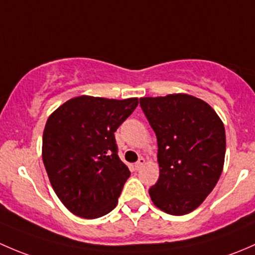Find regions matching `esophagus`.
I'll return each mask as SVG.
<instances>
[{
    "label": "esophagus",
    "mask_w": 255,
    "mask_h": 255,
    "mask_svg": "<svg viewBox=\"0 0 255 255\" xmlns=\"http://www.w3.org/2000/svg\"><path fill=\"white\" fill-rule=\"evenodd\" d=\"M145 163H146V159L143 158V157H141V158L138 159V161L136 162V163H135V169H136V170H138V169H140V168L142 167L143 164H145Z\"/></svg>",
    "instance_id": "obj_1"
}]
</instances>
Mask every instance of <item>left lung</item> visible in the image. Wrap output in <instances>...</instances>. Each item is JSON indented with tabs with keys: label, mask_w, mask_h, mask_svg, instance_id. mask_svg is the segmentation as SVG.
Wrapping results in <instances>:
<instances>
[{
	"label": "left lung",
	"mask_w": 255,
	"mask_h": 255,
	"mask_svg": "<svg viewBox=\"0 0 255 255\" xmlns=\"http://www.w3.org/2000/svg\"><path fill=\"white\" fill-rule=\"evenodd\" d=\"M158 145L159 178L148 193L159 210L174 216L203 204L224 169L222 120L201 99L185 93L140 98Z\"/></svg>",
	"instance_id": "8db88e82"
}]
</instances>
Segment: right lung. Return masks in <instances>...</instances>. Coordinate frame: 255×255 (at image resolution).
<instances>
[{"label":"right lung","instance_id":"1","mask_svg":"<svg viewBox=\"0 0 255 255\" xmlns=\"http://www.w3.org/2000/svg\"><path fill=\"white\" fill-rule=\"evenodd\" d=\"M138 104L137 98L80 96L49 117L43 162L57 198L76 216L109 214L130 177L118 156L114 132Z\"/></svg>","mask_w":255,"mask_h":255}]
</instances>
